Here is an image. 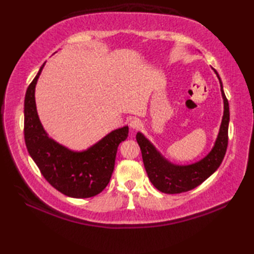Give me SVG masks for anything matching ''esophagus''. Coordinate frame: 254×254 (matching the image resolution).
Here are the masks:
<instances>
[{
  "label": "esophagus",
  "mask_w": 254,
  "mask_h": 254,
  "mask_svg": "<svg viewBox=\"0 0 254 254\" xmlns=\"http://www.w3.org/2000/svg\"><path fill=\"white\" fill-rule=\"evenodd\" d=\"M128 124H130V127L133 128V130H137V128L142 127V122L138 118H132L130 122H128Z\"/></svg>",
  "instance_id": "esophagus-1"
}]
</instances>
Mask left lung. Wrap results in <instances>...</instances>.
<instances>
[{
  "label": "left lung",
  "mask_w": 254,
  "mask_h": 254,
  "mask_svg": "<svg viewBox=\"0 0 254 254\" xmlns=\"http://www.w3.org/2000/svg\"><path fill=\"white\" fill-rule=\"evenodd\" d=\"M215 73L219 79L224 99V116L216 143L206 157L192 165L177 166L166 160L143 134H136V141L142 150L143 163L149 180L160 192L178 194L193 190L218 169L225 157L228 145L229 105L223 90L222 80L218 73L216 71Z\"/></svg>",
  "instance_id": "obj_1"
}]
</instances>
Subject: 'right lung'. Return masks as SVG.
Instances as JSON below:
<instances>
[{"label": "right lung", "mask_w": 254, "mask_h": 254, "mask_svg": "<svg viewBox=\"0 0 254 254\" xmlns=\"http://www.w3.org/2000/svg\"><path fill=\"white\" fill-rule=\"evenodd\" d=\"M26 91L24 135L28 153L50 185L64 195L86 198L104 191L109 183L119 144L126 141L128 127H123L85 152H72L47 135L38 117L35 88L42 68Z\"/></svg>", "instance_id": "right-lung-1"}]
</instances>
